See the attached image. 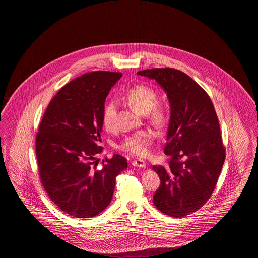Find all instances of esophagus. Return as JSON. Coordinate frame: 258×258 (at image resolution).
Listing matches in <instances>:
<instances>
[{"mask_svg": "<svg viewBox=\"0 0 258 258\" xmlns=\"http://www.w3.org/2000/svg\"><path fill=\"white\" fill-rule=\"evenodd\" d=\"M132 165L140 167V168H145L146 167V162L142 160H133Z\"/></svg>", "mask_w": 258, "mask_h": 258, "instance_id": "obj_1", "label": "esophagus"}]
</instances>
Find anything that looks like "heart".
Wrapping results in <instances>:
<instances>
[{
  "label": "heart",
  "mask_w": 258,
  "mask_h": 258,
  "mask_svg": "<svg viewBox=\"0 0 258 258\" xmlns=\"http://www.w3.org/2000/svg\"><path fill=\"white\" fill-rule=\"evenodd\" d=\"M124 99L135 110L141 114H147L151 111V117L154 122L158 123L165 122L166 112L164 108L157 105L159 95L153 88L145 85L133 87L124 94ZM116 115L117 103L114 100H109L102 111V123L106 131L111 132L115 128ZM154 139L155 134L153 132L147 130L139 131L124 137L120 149L136 157H145Z\"/></svg>",
  "instance_id": "heart-1"
}]
</instances>
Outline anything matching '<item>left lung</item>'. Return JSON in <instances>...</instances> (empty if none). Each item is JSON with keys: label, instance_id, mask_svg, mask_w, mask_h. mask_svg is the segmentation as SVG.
Masks as SVG:
<instances>
[{"label": "left lung", "instance_id": "1", "mask_svg": "<svg viewBox=\"0 0 258 258\" xmlns=\"http://www.w3.org/2000/svg\"><path fill=\"white\" fill-rule=\"evenodd\" d=\"M165 91L171 114L164 154L165 166L154 165L160 185L153 202L164 215L183 218L212 196L225 160L220 123L213 102L187 74L171 68L144 70Z\"/></svg>", "mask_w": 258, "mask_h": 258}]
</instances>
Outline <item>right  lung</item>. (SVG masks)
<instances>
[{
	"label": "right lung",
	"mask_w": 258,
	"mask_h": 258,
	"mask_svg": "<svg viewBox=\"0 0 258 258\" xmlns=\"http://www.w3.org/2000/svg\"><path fill=\"white\" fill-rule=\"evenodd\" d=\"M121 73L92 72L61 87L50 101L38 127L36 155L42 185L68 215L93 218L110 204L116 177L127 161L113 155L98 169L102 152V111Z\"/></svg>",
	"instance_id": "obj_1"
}]
</instances>
